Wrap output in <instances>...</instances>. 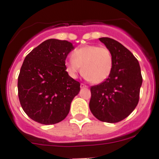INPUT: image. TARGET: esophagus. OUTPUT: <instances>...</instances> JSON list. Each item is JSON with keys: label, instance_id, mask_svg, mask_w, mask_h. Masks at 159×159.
<instances>
[{"label": "esophagus", "instance_id": "1", "mask_svg": "<svg viewBox=\"0 0 159 159\" xmlns=\"http://www.w3.org/2000/svg\"><path fill=\"white\" fill-rule=\"evenodd\" d=\"M81 89H84V88H88V86L86 85V84H83V83H81Z\"/></svg>", "mask_w": 159, "mask_h": 159}]
</instances>
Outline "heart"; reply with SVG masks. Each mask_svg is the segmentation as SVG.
<instances>
[{
    "mask_svg": "<svg viewBox=\"0 0 159 159\" xmlns=\"http://www.w3.org/2000/svg\"><path fill=\"white\" fill-rule=\"evenodd\" d=\"M72 58L65 62L66 70L70 77L77 78L81 71L94 84L103 82L109 78L112 69V54L106 47L87 45L74 50Z\"/></svg>",
    "mask_w": 159,
    "mask_h": 159,
    "instance_id": "1",
    "label": "heart"
}]
</instances>
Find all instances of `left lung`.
Wrapping results in <instances>:
<instances>
[{"label": "left lung", "mask_w": 159, "mask_h": 159, "mask_svg": "<svg viewBox=\"0 0 159 159\" xmlns=\"http://www.w3.org/2000/svg\"><path fill=\"white\" fill-rule=\"evenodd\" d=\"M99 40L112 54V69L109 78L91 87L89 108L100 121L117 123L127 118L136 108L142 84L141 67L133 53L115 39Z\"/></svg>", "instance_id": "8db88e82"}]
</instances>
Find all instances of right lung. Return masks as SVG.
Returning a JSON list of instances; mask_svg holds the SVG:
<instances>
[{
	"label": "right lung",
	"mask_w": 159,
	"mask_h": 159,
	"mask_svg": "<svg viewBox=\"0 0 159 159\" xmlns=\"http://www.w3.org/2000/svg\"><path fill=\"white\" fill-rule=\"evenodd\" d=\"M75 47L67 40L50 39L25 58L18 78V98L23 110L34 121L50 125L69 113L80 83L68 75L65 61Z\"/></svg>",
	"instance_id": "obj_1"
}]
</instances>
